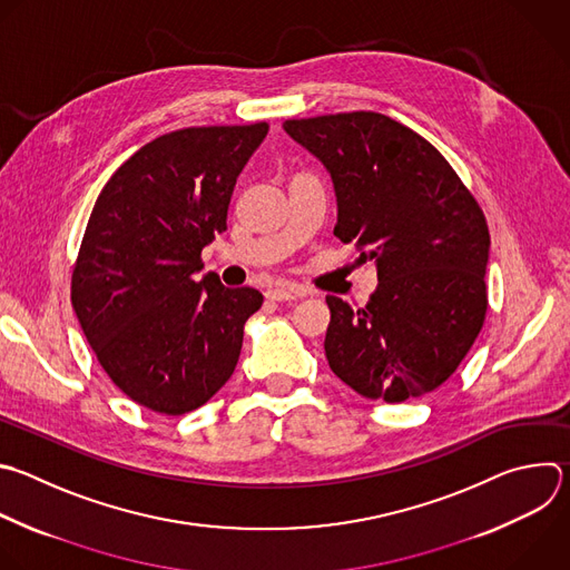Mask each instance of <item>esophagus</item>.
<instances>
[{"label":"esophagus","mask_w":570,"mask_h":570,"mask_svg":"<svg viewBox=\"0 0 570 570\" xmlns=\"http://www.w3.org/2000/svg\"><path fill=\"white\" fill-rule=\"evenodd\" d=\"M304 295H306V291L299 286H293V284H279L275 288L266 291V297L273 302H291V299H297Z\"/></svg>","instance_id":"esophagus-1"}]
</instances>
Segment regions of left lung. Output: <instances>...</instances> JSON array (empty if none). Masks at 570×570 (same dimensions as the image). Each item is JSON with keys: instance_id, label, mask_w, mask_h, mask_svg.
Listing matches in <instances>:
<instances>
[{"instance_id": "8db88e82", "label": "left lung", "mask_w": 570, "mask_h": 570, "mask_svg": "<svg viewBox=\"0 0 570 570\" xmlns=\"http://www.w3.org/2000/svg\"><path fill=\"white\" fill-rule=\"evenodd\" d=\"M284 131L331 174L333 235L373 262L377 288L360 308L328 295V366L371 401L405 403L441 387L488 311L490 233L443 154L375 111L286 120Z\"/></svg>"}]
</instances>
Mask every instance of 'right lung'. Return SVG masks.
Listing matches in <instances>:
<instances>
[{
  "mask_svg": "<svg viewBox=\"0 0 570 570\" xmlns=\"http://www.w3.org/2000/svg\"><path fill=\"white\" fill-rule=\"evenodd\" d=\"M268 122L187 127L154 138L107 180L71 277L98 362L134 403L167 416L206 405L233 375L264 295L197 279L228 228L237 176Z\"/></svg>",
  "mask_w": 570,
  "mask_h": 570,
  "instance_id": "1",
  "label": "right lung"
}]
</instances>
